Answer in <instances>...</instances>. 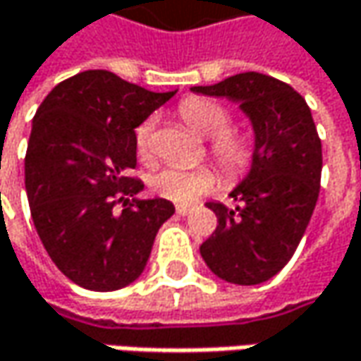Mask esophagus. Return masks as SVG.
<instances>
[{
    "label": "esophagus",
    "instance_id": "obj_1",
    "mask_svg": "<svg viewBox=\"0 0 361 361\" xmlns=\"http://www.w3.org/2000/svg\"><path fill=\"white\" fill-rule=\"evenodd\" d=\"M176 211H178V214H190L192 213V207L190 204H178Z\"/></svg>",
    "mask_w": 361,
    "mask_h": 361
}]
</instances>
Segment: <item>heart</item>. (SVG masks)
Returning a JSON list of instances; mask_svg holds the SVG:
<instances>
[{
    "mask_svg": "<svg viewBox=\"0 0 361 361\" xmlns=\"http://www.w3.org/2000/svg\"><path fill=\"white\" fill-rule=\"evenodd\" d=\"M178 114L190 130H194L204 138H211L209 142L211 154L227 180L235 181L246 176L256 157L254 138L247 132L229 128L231 114L221 103L202 97H192L181 103ZM150 142H152V119H147L136 128V148L142 159L150 157ZM214 185H216V176L209 167H196V169L163 167L150 176V188L161 198L180 204L198 200L200 196L209 194Z\"/></svg>",
    "mask_w": 361,
    "mask_h": 361,
    "instance_id": "b5f03b06",
    "label": "heart"
}]
</instances>
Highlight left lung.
Segmentation results:
<instances>
[{
  "instance_id": "left-lung-1",
  "label": "left lung",
  "mask_w": 361,
  "mask_h": 361,
  "mask_svg": "<svg viewBox=\"0 0 361 361\" xmlns=\"http://www.w3.org/2000/svg\"><path fill=\"white\" fill-rule=\"evenodd\" d=\"M192 90L240 103L256 145L247 176L229 194L235 209L207 202L216 229L200 254L227 283H264L293 256L318 200L322 145L310 107L289 84L258 72Z\"/></svg>"
}]
</instances>
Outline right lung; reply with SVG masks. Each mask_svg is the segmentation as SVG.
Wrapping results in <instances>:
<instances>
[{"instance_id":"add662e5","label":"right lung","mask_w":361,"mask_h":361,"mask_svg":"<svg viewBox=\"0 0 361 361\" xmlns=\"http://www.w3.org/2000/svg\"><path fill=\"white\" fill-rule=\"evenodd\" d=\"M173 94L86 70L37 109L24 159L32 223L55 267L84 289L115 291L136 281L159 227L176 213L165 198H136L145 183L130 178L134 128Z\"/></svg>"}]
</instances>
